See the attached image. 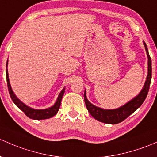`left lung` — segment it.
<instances>
[{"instance_id": "obj_1", "label": "left lung", "mask_w": 157, "mask_h": 157, "mask_svg": "<svg viewBox=\"0 0 157 157\" xmlns=\"http://www.w3.org/2000/svg\"><path fill=\"white\" fill-rule=\"evenodd\" d=\"M145 49L147 51V55L148 58V74L147 77L146 82H145L144 86L141 92L138 94V96L130 101L129 102L123 106L120 107V108L114 109V110H105L101 109L95 105H92L86 96V92H84V101H85L86 106L87 110L90 112V114L93 117L95 120L108 124H117L120 122L123 121L135 112L144 101L148 91H149L150 85H151V76H152V67H151V58L148 52L147 47L146 44L144 42Z\"/></svg>"}]
</instances>
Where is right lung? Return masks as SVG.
<instances>
[{"label":"right lung","instance_id":"1","mask_svg":"<svg viewBox=\"0 0 157 157\" xmlns=\"http://www.w3.org/2000/svg\"><path fill=\"white\" fill-rule=\"evenodd\" d=\"M7 63L8 61L7 62H6V67H7ZM6 76L8 90H9V93L11 97V99L13 100V101L14 102L15 105H16L18 108L24 112V113L26 116L29 117V118L33 119V120H45V119H48L55 116V115L58 113L59 108H60L61 101H62V96H63L64 92H65V89H63V90H62V92H60L59 97H58L56 102L55 105H54L53 106L48 109H44V110H36V109L29 108V106H27V105H25V104H23L22 101H20L16 98L15 94L13 93L12 88H11L10 86V84L7 68L6 69Z\"/></svg>","mask_w":157,"mask_h":157}]
</instances>
